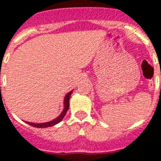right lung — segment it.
Wrapping results in <instances>:
<instances>
[{
	"label": "right lung",
	"instance_id": "1",
	"mask_svg": "<svg viewBox=\"0 0 161 161\" xmlns=\"http://www.w3.org/2000/svg\"><path fill=\"white\" fill-rule=\"evenodd\" d=\"M71 93L72 92H69L68 94L66 95V97H65V99H64V110L62 112V114L60 115L59 117L56 119H54V120L50 121V122H48V123H44V124H32V123H28V124H30L31 126H33V127L36 128H47V127H50V126H53L55 124H58L60 123L61 121L63 120V118L65 117V115H66L67 111L69 110V98H70V96H71Z\"/></svg>",
	"mask_w": 161,
	"mask_h": 161
}]
</instances>
